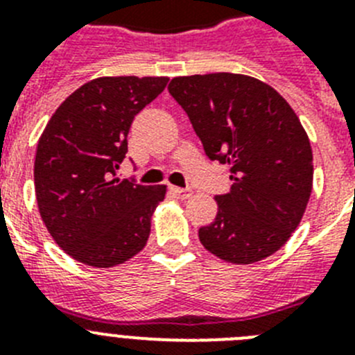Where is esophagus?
<instances>
[{"mask_svg":"<svg viewBox=\"0 0 355 355\" xmlns=\"http://www.w3.org/2000/svg\"><path fill=\"white\" fill-rule=\"evenodd\" d=\"M171 192L174 193L175 197H180V199H188V197H192V190H190V188L171 187Z\"/></svg>","mask_w":355,"mask_h":355,"instance_id":"34e87169","label":"esophagus"}]
</instances>
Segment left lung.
Returning a JSON list of instances; mask_svg holds the SVG:
<instances>
[{"label":"left lung","mask_w":355,"mask_h":355,"mask_svg":"<svg viewBox=\"0 0 355 355\" xmlns=\"http://www.w3.org/2000/svg\"><path fill=\"white\" fill-rule=\"evenodd\" d=\"M168 92L209 159L231 167V192L199 240L234 265L261 261L290 240L313 188V150L281 94L252 76L213 72L174 78Z\"/></svg>","instance_id":"8db88e82"}]
</instances>
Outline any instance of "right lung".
Returning <instances> with one entry per match:
<instances>
[{
  "instance_id": "1",
  "label": "right lung",
  "mask_w": 355,
  "mask_h": 355,
  "mask_svg": "<svg viewBox=\"0 0 355 355\" xmlns=\"http://www.w3.org/2000/svg\"><path fill=\"white\" fill-rule=\"evenodd\" d=\"M165 76H105L62 103L37 144L35 196L62 250L96 268L121 265L146 247L167 187L119 180L135 115L163 92Z\"/></svg>"
}]
</instances>
